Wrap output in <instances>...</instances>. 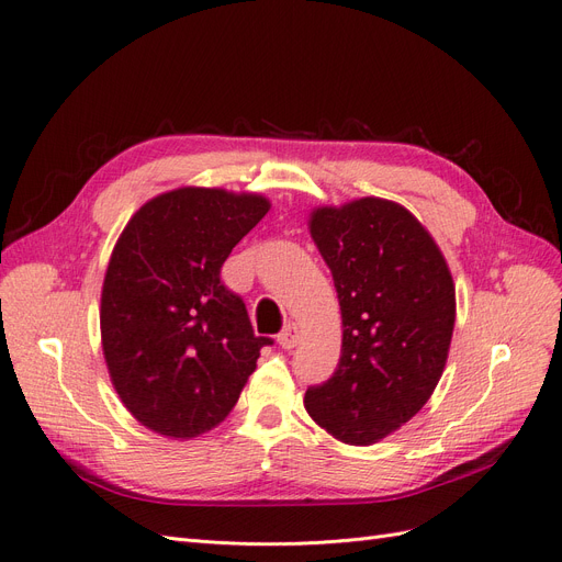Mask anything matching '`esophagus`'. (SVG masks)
Listing matches in <instances>:
<instances>
[{
  "label": "esophagus",
  "mask_w": 562,
  "mask_h": 562,
  "mask_svg": "<svg viewBox=\"0 0 562 562\" xmlns=\"http://www.w3.org/2000/svg\"><path fill=\"white\" fill-rule=\"evenodd\" d=\"M300 327L295 325V323H288L285 327H283V331L279 334V344H281V348H285V350H290V348H295L297 344H300Z\"/></svg>",
  "instance_id": "34e87169"
}]
</instances>
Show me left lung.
<instances>
[{
    "mask_svg": "<svg viewBox=\"0 0 562 562\" xmlns=\"http://www.w3.org/2000/svg\"><path fill=\"white\" fill-rule=\"evenodd\" d=\"M308 231L341 306V357L304 408L336 440L367 447L413 419L450 355L457 293L436 239L403 205L316 207Z\"/></svg>",
    "mask_w": 562,
    "mask_h": 562,
    "instance_id": "8db88e82",
    "label": "left lung"
}]
</instances>
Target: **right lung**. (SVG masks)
Wrapping results in <instances>:
<instances>
[{
    "mask_svg": "<svg viewBox=\"0 0 562 562\" xmlns=\"http://www.w3.org/2000/svg\"><path fill=\"white\" fill-rule=\"evenodd\" d=\"M269 207L260 193L179 187L122 231L101 290V346L112 387L149 431H212L272 344L221 283L223 262Z\"/></svg>",
    "mask_w": 562,
    "mask_h": 562,
    "instance_id": "add662e5",
    "label": "right lung"
}]
</instances>
